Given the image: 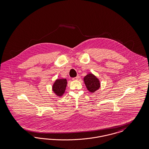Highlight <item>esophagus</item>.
Returning <instances> with one entry per match:
<instances>
[{
  "label": "esophagus",
  "mask_w": 149,
  "mask_h": 149,
  "mask_svg": "<svg viewBox=\"0 0 149 149\" xmlns=\"http://www.w3.org/2000/svg\"><path fill=\"white\" fill-rule=\"evenodd\" d=\"M79 76L77 75V77L72 78V80H79Z\"/></svg>",
  "instance_id": "obj_1"
}]
</instances>
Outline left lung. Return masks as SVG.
Here are the masks:
<instances>
[{
  "label": "left lung",
  "mask_w": 149,
  "mask_h": 149,
  "mask_svg": "<svg viewBox=\"0 0 149 149\" xmlns=\"http://www.w3.org/2000/svg\"><path fill=\"white\" fill-rule=\"evenodd\" d=\"M84 81L87 89L91 93H94L100 87V83L98 78L92 73H88L84 77Z\"/></svg>",
  "instance_id": "left-lung-1"
}]
</instances>
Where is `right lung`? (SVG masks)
<instances>
[{
  "instance_id": "obj_1",
  "label": "right lung",
  "mask_w": 149,
  "mask_h": 149,
  "mask_svg": "<svg viewBox=\"0 0 149 149\" xmlns=\"http://www.w3.org/2000/svg\"><path fill=\"white\" fill-rule=\"evenodd\" d=\"M67 85V81L65 79H57L54 81L52 89L55 95L60 97L64 93Z\"/></svg>"
}]
</instances>
